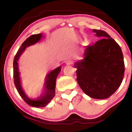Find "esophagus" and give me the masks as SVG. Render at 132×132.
<instances>
[{"instance_id":"obj_1","label":"esophagus","mask_w":132,"mask_h":132,"mask_svg":"<svg viewBox=\"0 0 132 132\" xmlns=\"http://www.w3.org/2000/svg\"><path fill=\"white\" fill-rule=\"evenodd\" d=\"M73 63V62L72 61H70V60H68V61H66V64L67 65H70V64H72Z\"/></svg>"}]
</instances>
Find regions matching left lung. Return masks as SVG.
Returning <instances> with one entry per match:
<instances>
[{"label":"left lung","instance_id":"obj_1","mask_svg":"<svg viewBox=\"0 0 132 132\" xmlns=\"http://www.w3.org/2000/svg\"><path fill=\"white\" fill-rule=\"evenodd\" d=\"M100 40L87 46L83 59L74 64L77 80L84 93L94 99H106L115 93L123 79L122 50L106 32L93 30Z\"/></svg>","mask_w":132,"mask_h":132}]
</instances>
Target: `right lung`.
Returning a JSON list of instances; mask_svg holds the SVG:
<instances>
[{"label":"right lung","mask_w":132,"mask_h":132,"mask_svg":"<svg viewBox=\"0 0 132 132\" xmlns=\"http://www.w3.org/2000/svg\"><path fill=\"white\" fill-rule=\"evenodd\" d=\"M44 38L43 34L32 35L28 37L23 44L15 55L13 61V77H14V85L20 95L29 105L40 108L46 106L51 101L55 95L56 80L58 75L61 71V66L57 67L48 73L45 80L44 85L42 93L38 97L35 98H31L27 97L22 87L20 73L19 72L18 61L26 48L34 45Z\"/></svg>","instance_id":"right-lung-1"}]
</instances>
